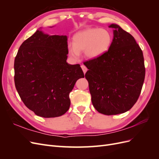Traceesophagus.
I'll list each match as a JSON object with an SVG mask.
<instances>
[{"label":"esophagus","mask_w":159,"mask_h":159,"mask_svg":"<svg viewBox=\"0 0 159 159\" xmlns=\"http://www.w3.org/2000/svg\"><path fill=\"white\" fill-rule=\"evenodd\" d=\"M81 69H82V70H83V71H84V73L85 74V72L87 71V70H88L87 68H86V67H85L84 65H81Z\"/></svg>","instance_id":"obj_1"}]
</instances>
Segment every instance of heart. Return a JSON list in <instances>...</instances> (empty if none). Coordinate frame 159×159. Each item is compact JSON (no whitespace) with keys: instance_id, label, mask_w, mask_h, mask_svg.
I'll use <instances>...</instances> for the list:
<instances>
[{"instance_id":"1","label":"heart","mask_w":159,"mask_h":159,"mask_svg":"<svg viewBox=\"0 0 159 159\" xmlns=\"http://www.w3.org/2000/svg\"><path fill=\"white\" fill-rule=\"evenodd\" d=\"M112 35L105 28H87L75 34L73 44H68V52L74 60H78L80 52L84 51L89 58H95L103 55L109 49Z\"/></svg>"}]
</instances>
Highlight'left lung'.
I'll use <instances>...</instances> for the list:
<instances>
[{
    "label": "left lung",
    "mask_w": 159,
    "mask_h": 159,
    "mask_svg": "<svg viewBox=\"0 0 159 159\" xmlns=\"http://www.w3.org/2000/svg\"><path fill=\"white\" fill-rule=\"evenodd\" d=\"M113 39L103 55L85 61L93 107L107 115L123 113L131 109L141 94L145 68L143 52L133 36L112 24Z\"/></svg>",
    "instance_id": "obj_1"
}]
</instances>
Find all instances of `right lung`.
<instances>
[{"mask_svg": "<svg viewBox=\"0 0 159 159\" xmlns=\"http://www.w3.org/2000/svg\"><path fill=\"white\" fill-rule=\"evenodd\" d=\"M68 54V37L38 30L20 46L14 84L23 103L38 116L60 117L70 108V93L84 74L80 64L67 63Z\"/></svg>", "mask_w": 159, "mask_h": 159, "instance_id": "add662e5", "label": "right lung"}]
</instances>
